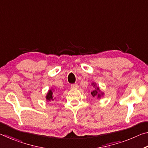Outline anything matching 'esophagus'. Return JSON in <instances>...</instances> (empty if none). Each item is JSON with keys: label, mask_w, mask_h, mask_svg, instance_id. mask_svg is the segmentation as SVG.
<instances>
[{"label": "esophagus", "mask_w": 148, "mask_h": 148, "mask_svg": "<svg viewBox=\"0 0 148 148\" xmlns=\"http://www.w3.org/2000/svg\"><path fill=\"white\" fill-rule=\"evenodd\" d=\"M71 88L72 89H77V88H78V85H77V84H72L71 85Z\"/></svg>", "instance_id": "1"}]
</instances>
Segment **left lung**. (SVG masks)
Masks as SVG:
<instances>
[{"mask_svg": "<svg viewBox=\"0 0 148 148\" xmlns=\"http://www.w3.org/2000/svg\"><path fill=\"white\" fill-rule=\"evenodd\" d=\"M92 86H93V87H95V89L92 90V91L91 92L92 96L93 97H97V98L100 99L101 97V96H102V95H103L104 93H103V92H101V91H100L99 87L96 86V84L92 83Z\"/></svg>", "mask_w": 148, "mask_h": 148, "instance_id": "obj_1", "label": "left lung"}]
</instances>
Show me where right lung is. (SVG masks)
Segmentation results:
<instances>
[{
    "label": "right lung",
    "instance_id": "obj_1",
    "mask_svg": "<svg viewBox=\"0 0 148 148\" xmlns=\"http://www.w3.org/2000/svg\"><path fill=\"white\" fill-rule=\"evenodd\" d=\"M47 101H54V100L56 99V96L53 97V89H50L48 91V92L47 93V95L46 97Z\"/></svg>",
    "mask_w": 148,
    "mask_h": 148
}]
</instances>
